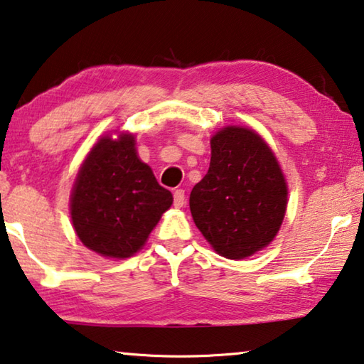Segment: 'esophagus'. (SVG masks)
<instances>
[{
  "mask_svg": "<svg viewBox=\"0 0 364 364\" xmlns=\"http://www.w3.org/2000/svg\"><path fill=\"white\" fill-rule=\"evenodd\" d=\"M183 205H186V192L182 188H178L174 192V206L182 208Z\"/></svg>",
  "mask_w": 364,
  "mask_h": 364,
  "instance_id": "obj_1",
  "label": "esophagus"
}]
</instances>
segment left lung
Returning <instances> with one entry per match:
<instances>
[{"mask_svg":"<svg viewBox=\"0 0 364 364\" xmlns=\"http://www.w3.org/2000/svg\"><path fill=\"white\" fill-rule=\"evenodd\" d=\"M287 193L281 166L261 135L228 126L213 135L210 169L190 193V211L214 252L243 259L277 235Z\"/></svg>","mask_w":364,"mask_h":364,"instance_id":"8db88e82","label":"left lung"}]
</instances>
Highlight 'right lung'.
<instances>
[{
  "instance_id": "1",
  "label": "right lung",
  "mask_w": 364,
  "mask_h": 364,
  "mask_svg": "<svg viewBox=\"0 0 364 364\" xmlns=\"http://www.w3.org/2000/svg\"><path fill=\"white\" fill-rule=\"evenodd\" d=\"M172 205L151 168L141 163L132 134L105 135L83 161L70 193V219L87 248L106 258H129L145 245Z\"/></svg>"
}]
</instances>
